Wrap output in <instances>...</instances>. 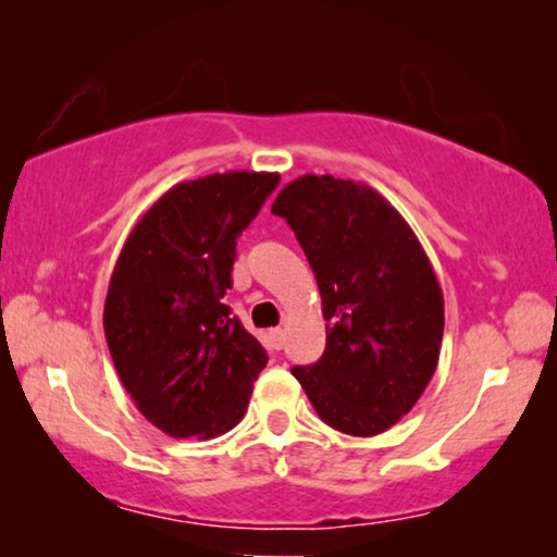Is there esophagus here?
Masks as SVG:
<instances>
[{
	"instance_id": "1",
	"label": "esophagus",
	"mask_w": 557,
	"mask_h": 557,
	"mask_svg": "<svg viewBox=\"0 0 557 557\" xmlns=\"http://www.w3.org/2000/svg\"><path fill=\"white\" fill-rule=\"evenodd\" d=\"M269 339H271L273 347L281 349V345H284V330H271L269 332Z\"/></svg>"
}]
</instances>
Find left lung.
I'll return each mask as SVG.
<instances>
[{"label":"left lung","instance_id":"1","mask_svg":"<svg viewBox=\"0 0 557 557\" xmlns=\"http://www.w3.org/2000/svg\"><path fill=\"white\" fill-rule=\"evenodd\" d=\"M309 258L326 324L319 362L294 368L319 418L377 436L421 398L438 364L444 294L406 218L375 189L304 174L271 208Z\"/></svg>","mask_w":557,"mask_h":557}]
</instances>
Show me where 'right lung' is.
Here are the masks:
<instances>
[{
	"label": "right lung",
	"mask_w": 557,
	"mask_h": 557,
	"mask_svg": "<svg viewBox=\"0 0 557 557\" xmlns=\"http://www.w3.org/2000/svg\"><path fill=\"white\" fill-rule=\"evenodd\" d=\"M278 185L276 172L180 182L139 218L113 265L103 332L121 385L172 438H215L246 416L269 357L231 317L235 238Z\"/></svg>",
	"instance_id": "right-lung-1"
}]
</instances>
